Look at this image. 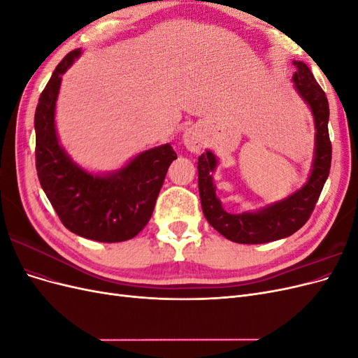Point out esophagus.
Listing matches in <instances>:
<instances>
[{
  "mask_svg": "<svg viewBox=\"0 0 358 358\" xmlns=\"http://www.w3.org/2000/svg\"><path fill=\"white\" fill-rule=\"evenodd\" d=\"M183 145L187 146L191 152H199L204 145V138L200 129L197 127H189L183 131Z\"/></svg>",
  "mask_w": 358,
  "mask_h": 358,
  "instance_id": "1",
  "label": "esophagus"
}]
</instances>
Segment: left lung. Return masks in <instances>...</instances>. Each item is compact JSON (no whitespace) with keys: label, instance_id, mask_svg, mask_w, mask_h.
Returning a JSON list of instances; mask_svg holds the SVG:
<instances>
[{"label":"left lung","instance_id":"1","mask_svg":"<svg viewBox=\"0 0 358 358\" xmlns=\"http://www.w3.org/2000/svg\"><path fill=\"white\" fill-rule=\"evenodd\" d=\"M296 73L292 80L315 119V159L306 185L288 199L270 204L258 212L229 213L216 199L212 171L216 158L209 150L199 157V191L206 220L225 239L236 243H267L294 234L306 224L315 209L331 164V142L329 136V101L312 71L305 62L294 61Z\"/></svg>","mask_w":358,"mask_h":358}]
</instances>
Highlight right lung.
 <instances>
[{
	"label": "right lung",
	"instance_id": "1",
	"mask_svg": "<svg viewBox=\"0 0 358 358\" xmlns=\"http://www.w3.org/2000/svg\"><path fill=\"white\" fill-rule=\"evenodd\" d=\"M80 55L73 50L53 71L34 116L36 167L40 185L71 233L96 242H124L145 229L173 159L170 145L149 149L109 176H94L64 152L55 131L61 76Z\"/></svg>",
	"mask_w": 358,
	"mask_h": 358
}]
</instances>
